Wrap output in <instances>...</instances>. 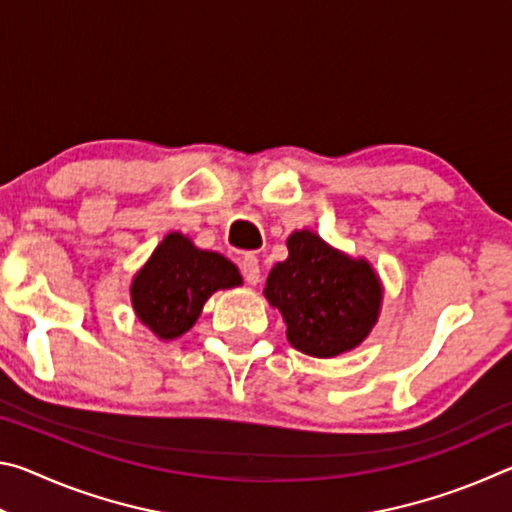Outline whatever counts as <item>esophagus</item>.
I'll use <instances>...</instances> for the list:
<instances>
[{"instance_id":"obj_1","label":"esophagus","mask_w":512,"mask_h":512,"mask_svg":"<svg viewBox=\"0 0 512 512\" xmlns=\"http://www.w3.org/2000/svg\"><path fill=\"white\" fill-rule=\"evenodd\" d=\"M241 273H244L246 282L250 284V287H255V284H259V280H262V271H259L257 257L246 255L244 259H241Z\"/></svg>"}]
</instances>
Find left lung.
<instances>
[{"mask_svg": "<svg viewBox=\"0 0 512 512\" xmlns=\"http://www.w3.org/2000/svg\"><path fill=\"white\" fill-rule=\"evenodd\" d=\"M289 257L266 277L264 298L280 311L287 339L302 354L332 359L368 339L384 287L366 257H350L311 230L287 239Z\"/></svg>", "mask_w": 512, "mask_h": 512, "instance_id": "8db88e82", "label": "left lung"}]
</instances>
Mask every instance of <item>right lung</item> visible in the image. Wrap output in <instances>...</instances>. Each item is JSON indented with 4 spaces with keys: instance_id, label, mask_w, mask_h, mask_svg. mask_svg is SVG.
Wrapping results in <instances>:
<instances>
[{
    "instance_id": "right-lung-1",
    "label": "right lung",
    "mask_w": 512,
    "mask_h": 512,
    "mask_svg": "<svg viewBox=\"0 0 512 512\" xmlns=\"http://www.w3.org/2000/svg\"><path fill=\"white\" fill-rule=\"evenodd\" d=\"M241 282L230 259L196 248L183 232H169L133 275L131 305L160 341H173L194 327L212 293Z\"/></svg>"
}]
</instances>
